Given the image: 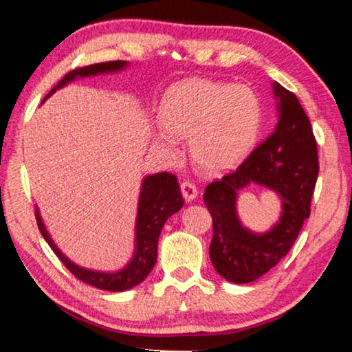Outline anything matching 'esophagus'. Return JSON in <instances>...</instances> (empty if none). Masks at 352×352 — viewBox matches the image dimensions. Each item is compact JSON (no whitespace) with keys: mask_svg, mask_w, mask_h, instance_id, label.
<instances>
[{"mask_svg":"<svg viewBox=\"0 0 352 352\" xmlns=\"http://www.w3.org/2000/svg\"><path fill=\"white\" fill-rule=\"evenodd\" d=\"M180 188H182L183 197L186 201H192L195 197H197V188H195L194 183H190V182L186 180V182H183L180 184Z\"/></svg>","mask_w":352,"mask_h":352,"instance_id":"obj_1","label":"esophagus"}]
</instances>
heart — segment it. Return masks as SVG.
Masks as SVG:
<instances>
[{
  "instance_id": "b5f03b06",
  "label": "heart",
  "mask_w": 352,
  "mask_h": 352,
  "mask_svg": "<svg viewBox=\"0 0 352 352\" xmlns=\"http://www.w3.org/2000/svg\"><path fill=\"white\" fill-rule=\"evenodd\" d=\"M155 141L177 152V138H189L190 157L208 174L233 169L258 140L262 105L248 85L194 79L172 87L160 104Z\"/></svg>"
}]
</instances>
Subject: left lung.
<instances>
[{
	"label": "left lung",
	"instance_id": "8db88e82",
	"mask_svg": "<svg viewBox=\"0 0 352 352\" xmlns=\"http://www.w3.org/2000/svg\"><path fill=\"white\" fill-rule=\"evenodd\" d=\"M273 94L275 132L234 172L208 184L204 194L212 216L211 262L220 276L236 284L265 275L289 253L311 214L318 177L317 142L300 100L278 82H273ZM252 182L272 188L282 199V216L265 234L250 232L236 216V195Z\"/></svg>",
	"mask_w": 352,
	"mask_h": 352
}]
</instances>
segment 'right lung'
<instances>
[{"label": "right lung", "instance_id": "right-lung-1", "mask_svg": "<svg viewBox=\"0 0 352 352\" xmlns=\"http://www.w3.org/2000/svg\"><path fill=\"white\" fill-rule=\"evenodd\" d=\"M127 68V62L115 60L105 63H94L88 67H82L69 71L65 74L63 79L46 94L47 99L52 93H56L58 88L73 82L77 77H90L107 73H118ZM43 99V100H45ZM183 197L178 186L177 177L169 172H160V174L147 175L141 184V192L138 200V214H136L135 223V253L132 259L124 269L118 272H98L88 270L83 267L74 264L65 256L57 245L52 242L46 226L41 220L38 208H35V219L43 239L50 243L52 252L57 254L65 267L73 273V275L80 279V281L93 285V287L109 292H124L135 287L140 283L144 281L148 273L152 272L155 262H157V248H158V237L162 233L163 226L172 214L182 210Z\"/></svg>", "mask_w": 352, "mask_h": 352}]
</instances>
